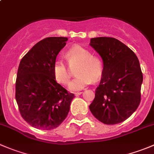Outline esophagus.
<instances>
[{
    "label": "esophagus",
    "mask_w": 154,
    "mask_h": 154,
    "mask_svg": "<svg viewBox=\"0 0 154 154\" xmlns=\"http://www.w3.org/2000/svg\"><path fill=\"white\" fill-rule=\"evenodd\" d=\"M82 93H83V92H82V91H80V92H76L74 94H75L76 96H78V95H80V94H81Z\"/></svg>",
    "instance_id": "1"
}]
</instances>
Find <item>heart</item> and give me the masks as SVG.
Instances as JSON below:
<instances>
[{"label": "heart", "mask_w": 154, "mask_h": 154, "mask_svg": "<svg viewBox=\"0 0 154 154\" xmlns=\"http://www.w3.org/2000/svg\"><path fill=\"white\" fill-rule=\"evenodd\" d=\"M70 68L76 67V76L69 84V89L76 91L83 89L91 81H97L103 71V62L93 56L88 50L80 45H74L66 53ZM54 78L59 83L67 85L71 78V70L63 60H57L53 66Z\"/></svg>", "instance_id": "1"}]
</instances>
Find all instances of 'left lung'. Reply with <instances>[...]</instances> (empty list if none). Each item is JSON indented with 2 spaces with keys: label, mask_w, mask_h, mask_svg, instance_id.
Wrapping results in <instances>:
<instances>
[{
  "label": "left lung",
  "mask_w": 154,
  "mask_h": 154,
  "mask_svg": "<svg viewBox=\"0 0 154 154\" xmlns=\"http://www.w3.org/2000/svg\"><path fill=\"white\" fill-rule=\"evenodd\" d=\"M90 45L103 62V74L90 111L105 125L125 122L141 101L143 75L139 60L130 48L112 37L91 38Z\"/></svg>",
  "instance_id": "obj_1"
}]
</instances>
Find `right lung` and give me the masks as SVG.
<instances>
[{"instance_id": "right-lung-1", "label": "right lung", "mask_w": 154, "mask_h": 154, "mask_svg": "<svg viewBox=\"0 0 154 154\" xmlns=\"http://www.w3.org/2000/svg\"><path fill=\"white\" fill-rule=\"evenodd\" d=\"M66 37H48L38 42L20 62L15 100L21 117L39 130L57 128L67 117L74 94L57 83L53 66L66 46Z\"/></svg>"}]
</instances>
